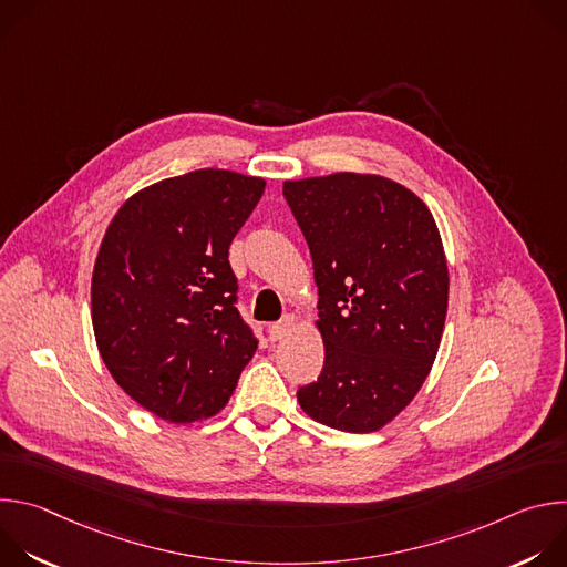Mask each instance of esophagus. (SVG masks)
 <instances>
[{
	"instance_id": "obj_1",
	"label": "esophagus",
	"mask_w": 567,
	"mask_h": 567,
	"mask_svg": "<svg viewBox=\"0 0 567 567\" xmlns=\"http://www.w3.org/2000/svg\"><path fill=\"white\" fill-rule=\"evenodd\" d=\"M291 328H293V318L291 316H287L280 322H271V326H269V339L271 341H280V339H285L291 332Z\"/></svg>"
}]
</instances>
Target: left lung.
<instances>
[{"instance_id": "1", "label": "left lung", "mask_w": 567, "mask_h": 567, "mask_svg": "<svg viewBox=\"0 0 567 567\" xmlns=\"http://www.w3.org/2000/svg\"><path fill=\"white\" fill-rule=\"evenodd\" d=\"M318 287L326 346L300 409L348 433L392 422L426 381L444 332L449 267L426 204L401 184L359 173L285 182Z\"/></svg>"}]
</instances>
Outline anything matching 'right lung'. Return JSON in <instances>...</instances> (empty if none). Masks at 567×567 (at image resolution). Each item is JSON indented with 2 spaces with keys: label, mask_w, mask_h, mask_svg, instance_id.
Wrapping results in <instances>:
<instances>
[{
  "label": "right lung",
  "mask_w": 567,
  "mask_h": 567,
  "mask_svg": "<svg viewBox=\"0 0 567 567\" xmlns=\"http://www.w3.org/2000/svg\"><path fill=\"white\" fill-rule=\"evenodd\" d=\"M265 179L204 168L132 195L110 221L92 276V322L114 381L152 415H217L258 339L241 320L228 247Z\"/></svg>",
  "instance_id": "obj_1"
}]
</instances>
